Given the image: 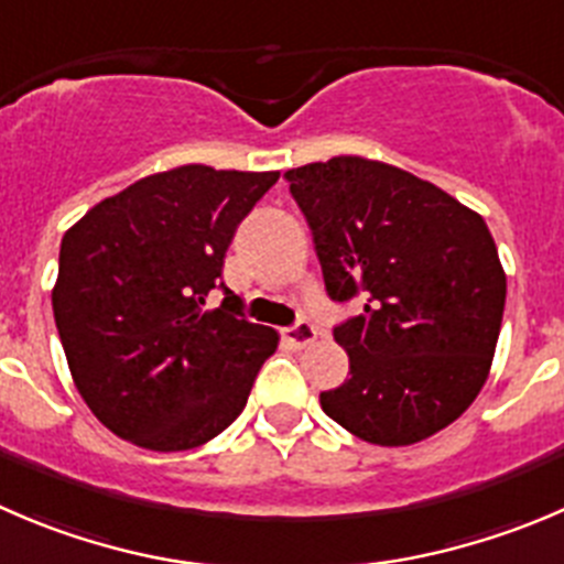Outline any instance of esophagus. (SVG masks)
Returning a JSON list of instances; mask_svg holds the SVG:
<instances>
[{
  "label": "esophagus",
  "instance_id": "esophagus-1",
  "mask_svg": "<svg viewBox=\"0 0 564 564\" xmlns=\"http://www.w3.org/2000/svg\"><path fill=\"white\" fill-rule=\"evenodd\" d=\"M314 338H316V327L308 325V322H297V325H292V327H286V330H283V341H286L289 347H294V349L308 347Z\"/></svg>",
  "mask_w": 564,
  "mask_h": 564
}]
</instances>
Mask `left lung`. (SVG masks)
Listing matches in <instances>:
<instances>
[{
  "label": "left lung",
  "instance_id": "1",
  "mask_svg": "<svg viewBox=\"0 0 564 564\" xmlns=\"http://www.w3.org/2000/svg\"><path fill=\"white\" fill-rule=\"evenodd\" d=\"M314 234L330 300H364L333 327L349 377L322 410L377 446L449 427L494 364L507 275L477 212L386 162L333 156L283 173Z\"/></svg>",
  "mask_w": 564,
  "mask_h": 564
}]
</instances>
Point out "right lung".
<instances>
[{
  "mask_svg": "<svg viewBox=\"0 0 564 564\" xmlns=\"http://www.w3.org/2000/svg\"><path fill=\"white\" fill-rule=\"evenodd\" d=\"M278 176L173 167L104 198L65 231L54 322L82 399L118 438L187 452L242 413L278 333L245 319L223 259ZM215 288L227 297L209 312Z\"/></svg>",
  "mask_w": 564,
  "mask_h": 564,
  "instance_id": "add662e5",
  "label": "right lung"
}]
</instances>
